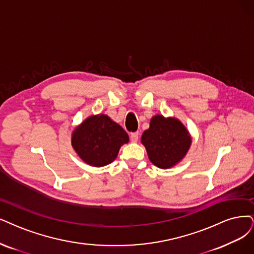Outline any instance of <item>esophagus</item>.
Masks as SVG:
<instances>
[{
	"label": "esophagus",
	"mask_w": 254,
	"mask_h": 254,
	"mask_svg": "<svg viewBox=\"0 0 254 254\" xmlns=\"http://www.w3.org/2000/svg\"><path fill=\"white\" fill-rule=\"evenodd\" d=\"M138 138H139V133L136 132V133H132L130 134V141L132 142H137L138 141Z\"/></svg>",
	"instance_id": "esophagus-1"
}]
</instances>
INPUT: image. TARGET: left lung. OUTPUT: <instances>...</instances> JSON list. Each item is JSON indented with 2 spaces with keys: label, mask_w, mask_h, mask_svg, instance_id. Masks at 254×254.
Here are the masks:
<instances>
[{
  "label": "left lung",
  "mask_w": 254,
  "mask_h": 254,
  "mask_svg": "<svg viewBox=\"0 0 254 254\" xmlns=\"http://www.w3.org/2000/svg\"><path fill=\"white\" fill-rule=\"evenodd\" d=\"M191 142V135L179 119L162 115L153 116L149 127L141 136L148 159L162 170L180 163L189 153Z\"/></svg>",
  "instance_id": "obj_1"
}]
</instances>
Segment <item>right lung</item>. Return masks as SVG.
I'll use <instances>...</instances> for the list:
<instances>
[{"instance_id": "right-lung-1", "label": "right lung", "mask_w": 254, "mask_h": 254, "mask_svg": "<svg viewBox=\"0 0 254 254\" xmlns=\"http://www.w3.org/2000/svg\"><path fill=\"white\" fill-rule=\"evenodd\" d=\"M128 140L126 130L106 114L89 116L71 135L74 151L84 163L94 167L112 163Z\"/></svg>"}]
</instances>
